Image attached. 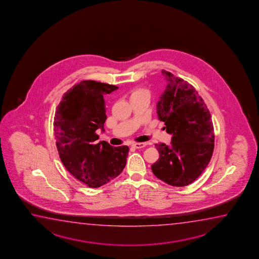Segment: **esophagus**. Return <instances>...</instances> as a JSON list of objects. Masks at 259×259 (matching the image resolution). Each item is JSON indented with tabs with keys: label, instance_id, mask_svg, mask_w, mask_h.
<instances>
[{
	"label": "esophagus",
	"instance_id": "1",
	"mask_svg": "<svg viewBox=\"0 0 259 259\" xmlns=\"http://www.w3.org/2000/svg\"><path fill=\"white\" fill-rule=\"evenodd\" d=\"M147 145V143H135V144H132V146L136 149H141V148L145 147Z\"/></svg>",
	"mask_w": 259,
	"mask_h": 259
}]
</instances>
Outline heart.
<instances>
[{"mask_svg": "<svg viewBox=\"0 0 259 259\" xmlns=\"http://www.w3.org/2000/svg\"><path fill=\"white\" fill-rule=\"evenodd\" d=\"M143 93H148L147 91L143 90V89H137V90H135L134 92H132L131 97L139 95V94H143Z\"/></svg>", "mask_w": 259, "mask_h": 259, "instance_id": "heart-1", "label": "heart"}]
</instances>
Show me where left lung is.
Listing matches in <instances>:
<instances>
[{
  "mask_svg": "<svg viewBox=\"0 0 259 259\" xmlns=\"http://www.w3.org/2000/svg\"><path fill=\"white\" fill-rule=\"evenodd\" d=\"M167 84L157 104L171 144H155L159 158L153 174L173 187H185L197 179L210 162L214 148L211 114L191 84L162 70Z\"/></svg>",
  "mask_w": 259,
  "mask_h": 259,
  "instance_id": "obj_1",
  "label": "left lung"
}]
</instances>
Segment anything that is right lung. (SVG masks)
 <instances>
[{"instance_id":"1","label":"right lung","mask_w":259,"mask_h":259,"mask_svg":"<svg viewBox=\"0 0 259 259\" xmlns=\"http://www.w3.org/2000/svg\"><path fill=\"white\" fill-rule=\"evenodd\" d=\"M115 85L82 80L62 98L54 120L56 148L64 167L75 179L96 188L116 178L126 164L129 148L113 147L99 139L107 119L103 96Z\"/></svg>"}]
</instances>
